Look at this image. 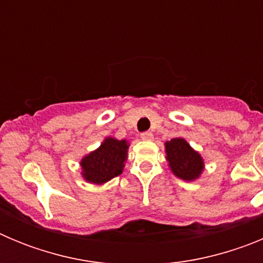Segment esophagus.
<instances>
[{
	"label": "esophagus",
	"instance_id": "esophagus-1",
	"mask_svg": "<svg viewBox=\"0 0 263 263\" xmlns=\"http://www.w3.org/2000/svg\"><path fill=\"white\" fill-rule=\"evenodd\" d=\"M141 138H142L143 141H152L153 133L152 132H143V133L141 134Z\"/></svg>",
	"mask_w": 263,
	"mask_h": 263
}]
</instances>
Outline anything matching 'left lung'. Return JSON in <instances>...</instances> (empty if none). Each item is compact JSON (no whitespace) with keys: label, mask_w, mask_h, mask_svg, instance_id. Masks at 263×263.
I'll use <instances>...</instances> for the list:
<instances>
[{"label":"left lung","mask_w":263,"mask_h":263,"mask_svg":"<svg viewBox=\"0 0 263 263\" xmlns=\"http://www.w3.org/2000/svg\"><path fill=\"white\" fill-rule=\"evenodd\" d=\"M164 146L166 159L174 175L185 182H192L201 175L204 170L203 158L195 152L185 139L173 138L167 141Z\"/></svg>","instance_id":"obj_1"}]
</instances>
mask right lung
I'll return each mask as SVG.
<instances>
[{
	"instance_id": "obj_1",
	"label": "right lung",
	"mask_w": 263,
	"mask_h": 263,
	"mask_svg": "<svg viewBox=\"0 0 263 263\" xmlns=\"http://www.w3.org/2000/svg\"><path fill=\"white\" fill-rule=\"evenodd\" d=\"M129 143L126 139L108 138L95 152L85 155L80 162L81 175L88 183L104 184L120 175L127 159Z\"/></svg>"
}]
</instances>
